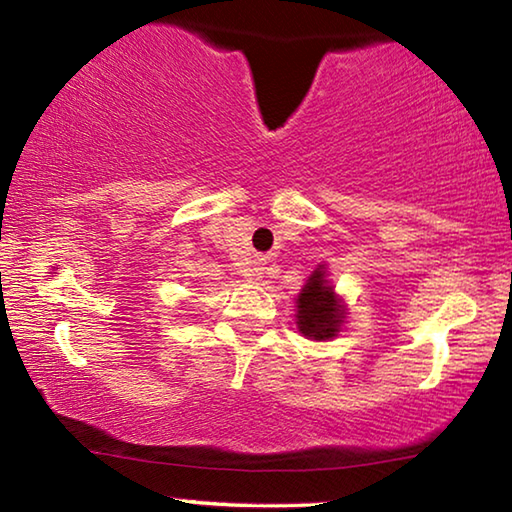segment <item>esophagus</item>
<instances>
[{"label": "esophagus", "instance_id": "obj_1", "mask_svg": "<svg viewBox=\"0 0 512 512\" xmlns=\"http://www.w3.org/2000/svg\"><path fill=\"white\" fill-rule=\"evenodd\" d=\"M262 273H264V266L262 264H255L246 275L253 277V280H257V277H262Z\"/></svg>", "mask_w": 512, "mask_h": 512}]
</instances>
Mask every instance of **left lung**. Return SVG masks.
<instances>
[{"label": "left lung", "instance_id": "8db88e82", "mask_svg": "<svg viewBox=\"0 0 512 512\" xmlns=\"http://www.w3.org/2000/svg\"><path fill=\"white\" fill-rule=\"evenodd\" d=\"M345 309L334 296V289L325 280V273L314 271L305 289L298 296V329L307 339L327 341L334 339L341 329Z\"/></svg>", "mask_w": 512, "mask_h": 512}]
</instances>
